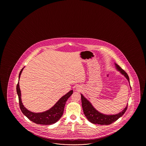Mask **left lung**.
Segmentation results:
<instances>
[{
	"instance_id": "1",
	"label": "left lung",
	"mask_w": 146,
	"mask_h": 146,
	"mask_svg": "<svg viewBox=\"0 0 146 146\" xmlns=\"http://www.w3.org/2000/svg\"><path fill=\"white\" fill-rule=\"evenodd\" d=\"M115 65L117 70L120 72L121 74H123L129 82V78L127 73L125 72L123 69H121V67L117 64L115 63ZM81 97L82 102V107L84 111V114L88 119V121L93 124H99L102 125H108L109 124H112L113 122L117 121L118 118H120L124 115L128 106L127 103L126 108L118 114L114 115H106L98 111L96 109L93 107L92 104L86 98H84L82 94H81Z\"/></svg>"
}]
</instances>
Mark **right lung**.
Returning a JSON list of instances; mask_svg holds the SVG:
<instances>
[{
	"instance_id": "right-lung-1",
	"label": "right lung",
	"mask_w": 146,
	"mask_h": 146,
	"mask_svg": "<svg viewBox=\"0 0 146 146\" xmlns=\"http://www.w3.org/2000/svg\"><path fill=\"white\" fill-rule=\"evenodd\" d=\"M24 68L25 67H23L19 73V81L20 75L21 74V72ZM17 92L19 98L20 108L21 109L22 113L26 117H27L29 119L36 124L48 125L55 123L62 116L66 101L73 93V90L70 91L67 94H66L65 96H62L52 108H51L46 111L42 113L31 112L26 109L23 105L21 98V94L19 87V82L17 85Z\"/></svg>"
}]
</instances>
